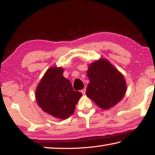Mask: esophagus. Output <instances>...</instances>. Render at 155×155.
<instances>
[{"instance_id":"1","label":"esophagus","mask_w":155,"mask_h":155,"mask_svg":"<svg viewBox=\"0 0 155 155\" xmlns=\"http://www.w3.org/2000/svg\"><path fill=\"white\" fill-rule=\"evenodd\" d=\"M81 92L82 93V94H83V95H85V92H86V89H85H85H83V90L81 91Z\"/></svg>"}]
</instances>
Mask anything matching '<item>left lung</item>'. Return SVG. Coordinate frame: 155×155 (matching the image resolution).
Segmentation results:
<instances>
[{"label": "left lung", "mask_w": 155, "mask_h": 155, "mask_svg": "<svg viewBox=\"0 0 155 155\" xmlns=\"http://www.w3.org/2000/svg\"><path fill=\"white\" fill-rule=\"evenodd\" d=\"M90 80L86 96L103 109H109L122 101L127 85L124 76L108 60L100 58L88 65Z\"/></svg>", "instance_id": "obj_1"}]
</instances>
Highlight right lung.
Wrapping results in <instances>:
<instances>
[{
    "label": "right lung",
    "mask_w": 155,
    "mask_h": 155,
    "mask_svg": "<svg viewBox=\"0 0 155 155\" xmlns=\"http://www.w3.org/2000/svg\"><path fill=\"white\" fill-rule=\"evenodd\" d=\"M62 67L48 68L35 90V99L44 112L55 118L65 120L74 114L82 94L73 90L70 81L64 77Z\"/></svg>",
    "instance_id": "right-lung-1"
}]
</instances>
